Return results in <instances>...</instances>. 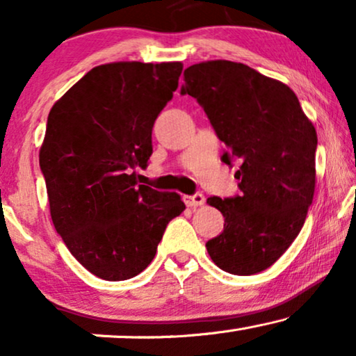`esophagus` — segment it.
<instances>
[{
  "label": "esophagus",
  "instance_id": "obj_1",
  "mask_svg": "<svg viewBox=\"0 0 356 356\" xmlns=\"http://www.w3.org/2000/svg\"><path fill=\"white\" fill-rule=\"evenodd\" d=\"M183 201L188 207H199V206H204L206 197H204L202 193H196V194H193V196H184Z\"/></svg>",
  "mask_w": 356,
  "mask_h": 356
}]
</instances>
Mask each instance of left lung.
<instances>
[{"mask_svg": "<svg viewBox=\"0 0 356 356\" xmlns=\"http://www.w3.org/2000/svg\"><path fill=\"white\" fill-rule=\"evenodd\" d=\"M197 100L227 152L240 163L241 194L209 197L225 217L206 243L211 259L233 275L270 267L298 236L316 186L318 136L284 82L243 63L204 61L184 70L181 95Z\"/></svg>", "mask_w": 356, "mask_h": 356, "instance_id": "left-lung-1", "label": "left lung"}]
</instances>
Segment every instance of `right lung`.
<instances>
[{
    "label": "right lung",
    "instance_id": "add662e5",
    "mask_svg": "<svg viewBox=\"0 0 356 356\" xmlns=\"http://www.w3.org/2000/svg\"><path fill=\"white\" fill-rule=\"evenodd\" d=\"M183 65L118 61L95 66L48 115L40 147L53 225L71 254L104 280H128L152 262L177 193L138 184L152 155V128Z\"/></svg>",
    "mask_w": 356,
    "mask_h": 356
}]
</instances>
